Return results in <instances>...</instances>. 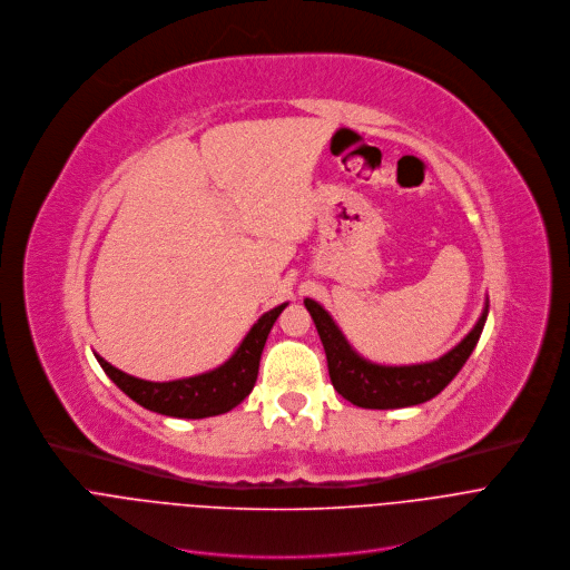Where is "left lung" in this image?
<instances>
[{
    "label": "left lung",
    "instance_id": "left-lung-1",
    "mask_svg": "<svg viewBox=\"0 0 570 570\" xmlns=\"http://www.w3.org/2000/svg\"><path fill=\"white\" fill-rule=\"evenodd\" d=\"M303 303L321 336L334 391L362 409H404L435 397L470 360L472 351L479 344L490 309L485 301L476 325L468 332L459 346H453L442 357L424 364L384 366L362 357L348 344L344 332L338 330V325L321 303L312 298H305Z\"/></svg>",
    "mask_w": 570,
    "mask_h": 570
}]
</instances>
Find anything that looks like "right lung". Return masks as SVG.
<instances>
[{"label":"right lung","mask_w":570,"mask_h":570,"mask_svg":"<svg viewBox=\"0 0 570 570\" xmlns=\"http://www.w3.org/2000/svg\"><path fill=\"white\" fill-rule=\"evenodd\" d=\"M285 307L287 303H281L278 307L265 312L252 325V330L247 332L236 353L222 366L206 371L202 375L173 380V382H148L119 371L117 366H111L96 353L94 357L98 360L100 368L114 384L148 411L170 415V417H186V420L222 415L226 411H232L234 406H238L254 391L265 341L278 314Z\"/></svg>","instance_id":"add662e5"}]
</instances>
